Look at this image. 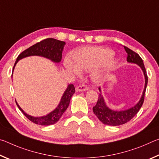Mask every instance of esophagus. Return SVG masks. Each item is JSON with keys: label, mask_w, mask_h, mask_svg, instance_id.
Wrapping results in <instances>:
<instances>
[{"label": "esophagus", "mask_w": 159, "mask_h": 159, "mask_svg": "<svg viewBox=\"0 0 159 159\" xmlns=\"http://www.w3.org/2000/svg\"><path fill=\"white\" fill-rule=\"evenodd\" d=\"M88 90H89V88H88L87 85H84V84L78 85L76 88V90L77 91V92L78 91H79V92H80V91H86Z\"/></svg>", "instance_id": "obj_1"}]
</instances>
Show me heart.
Here are the masks:
<instances>
[{
    "mask_svg": "<svg viewBox=\"0 0 159 159\" xmlns=\"http://www.w3.org/2000/svg\"><path fill=\"white\" fill-rule=\"evenodd\" d=\"M114 50L104 47H84L75 51L73 54L74 62L66 58V67L70 71L79 74L80 70L90 71L102 66L104 71L114 69L116 62L112 57Z\"/></svg>",
    "mask_w": 159,
    "mask_h": 159,
    "instance_id": "b5f03b06",
    "label": "heart"
}]
</instances>
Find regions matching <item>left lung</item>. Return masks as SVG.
I'll use <instances>...</instances> for the list:
<instances>
[{"label":"left lung","mask_w":159,"mask_h":159,"mask_svg":"<svg viewBox=\"0 0 159 159\" xmlns=\"http://www.w3.org/2000/svg\"><path fill=\"white\" fill-rule=\"evenodd\" d=\"M125 48V52H127V61L130 63H134L137 64L142 69V71H143L145 79V85L144 89L142 93V95L140 99L138 102V103L134 105L133 107L130 109H128L125 111H114L109 109L108 107L106 105L104 99L102 97V94L100 93L99 95V98L98 99V102H97L96 105L93 107V111L94 114L96 115V116L99 118L100 121L104 123V125H109L112 126H116L125 124L133 118L134 116H135L143 104L144 99V94L145 91H146L147 82H148V77L147 74L146 69H145L144 64L143 63V60L142 59L139 57V55L138 53L134 52L130 48H128L126 46H123ZM99 92L101 93L100 88H99Z\"/></svg>","instance_id":"8db88e82"}]
</instances>
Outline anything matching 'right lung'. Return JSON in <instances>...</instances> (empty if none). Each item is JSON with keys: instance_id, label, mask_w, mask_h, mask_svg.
Here are the masks:
<instances>
[{"instance_id": "1", "label": "right lung", "mask_w": 159, "mask_h": 159, "mask_svg": "<svg viewBox=\"0 0 159 159\" xmlns=\"http://www.w3.org/2000/svg\"><path fill=\"white\" fill-rule=\"evenodd\" d=\"M64 45H65V42L59 41V40L55 39H50V38H49V39L43 40V41L37 43L29 48L28 49L23 51L19 55L17 60H16L15 65L13 66V70H14L16 64L17 63L19 60L22 58L29 57V56H41V57L49 59V60H52L54 62H60L61 60V53H62ZM74 93V85L73 84H69L66 90H65V92L64 93L62 97H61V101L57 108L48 115L41 117H34L26 114L21 109V107L19 106L16 100L15 102L20 111L31 122L40 125H50L55 124L61 118L64 112L68 108L70 99H71Z\"/></svg>"}]
</instances>
